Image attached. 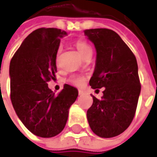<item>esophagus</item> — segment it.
<instances>
[{
  "mask_svg": "<svg viewBox=\"0 0 157 157\" xmlns=\"http://www.w3.org/2000/svg\"><path fill=\"white\" fill-rule=\"evenodd\" d=\"M83 94H84V92H83L82 90H78V94H79V95H82Z\"/></svg>",
  "mask_w": 157,
  "mask_h": 157,
  "instance_id": "esophagus-1",
  "label": "esophagus"
}]
</instances>
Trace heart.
Returning a JSON list of instances; mask_svg holds the SVG:
<instances>
[{
	"instance_id": "1",
	"label": "heart",
	"mask_w": 157,
	"mask_h": 157,
	"mask_svg": "<svg viewBox=\"0 0 157 157\" xmlns=\"http://www.w3.org/2000/svg\"><path fill=\"white\" fill-rule=\"evenodd\" d=\"M75 47L77 48L78 52H79V54L81 55L82 57H85L88 52H92V48L90 47V45L86 44L85 41L83 40H78L75 42ZM57 57H58V54L57 56ZM86 78L84 75H79V74H74L71 75L68 78V82L71 83V85L76 86H81L82 85L86 82Z\"/></svg>"
}]
</instances>
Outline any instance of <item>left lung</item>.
Returning <instances> with one entry per match:
<instances>
[{
	"mask_svg": "<svg viewBox=\"0 0 157 157\" xmlns=\"http://www.w3.org/2000/svg\"><path fill=\"white\" fill-rule=\"evenodd\" d=\"M94 43L97 57L89 84L105 87L101 100L93 97L87 110L91 129L102 138L114 137L127 129L136 114L141 84L136 56L116 32L108 29L85 30ZM96 90V91H97Z\"/></svg>",
	"mask_w": 157,
	"mask_h": 157,
	"instance_id": "left-lung-1",
	"label": "left lung"
}]
</instances>
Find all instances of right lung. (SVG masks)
Masks as SVG:
<instances>
[{
    "instance_id": "obj_1",
    "label": "right lung",
    "mask_w": 157,
    "mask_h": 157,
    "mask_svg": "<svg viewBox=\"0 0 157 157\" xmlns=\"http://www.w3.org/2000/svg\"><path fill=\"white\" fill-rule=\"evenodd\" d=\"M66 32L54 28L34 30L22 42L9 65L10 98L17 116L36 136L50 138L63 129L69 108L78 92L65 84L56 95L47 82L55 78L60 38Z\"/></svg>"
}]
</instances>
